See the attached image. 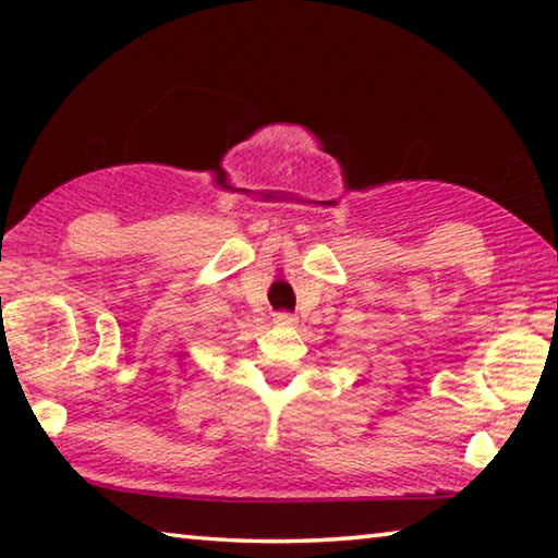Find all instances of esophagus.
Instances as JSON below:
<instances>
[{
    "label": "esophagus",
    "mask_w": 558,
    "mask_h": 558,
    "mask_svg": "<svg viewBox=\"0 0 558 558\" xmlns=\"http://www.w3.org/2000/svg\"><path fill=\"white\" fill-rule=\"evenodd\" d=\"M272 323H276L278 327H295L298 317L290 315V313H278V315H272Z\"/></svg>",
    "instance_id": "1"
}]
</instances>
